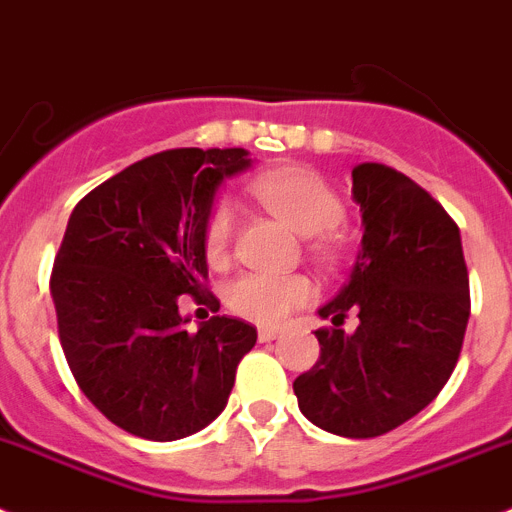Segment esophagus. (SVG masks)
<instances>
[{
	"mask_svg": "<svg viewBox=\"0 0 512 512\" xmlns=\"http://www.w3.org/2000/svg\"><path fill=\"white\" fill-rule=\"evenodd\" d=\"M278 336H280L278 329H267V326H262V329L257 331V339H260V342H273V339H278Z\"/></svg>",
	"mask_w": 512,
	"mask_h": 512,
	"instance_id": "obj_1",
	"label": "esophagus"
}]
</instances>
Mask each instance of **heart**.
<instances>
[{"mask_svg": "<svg viewBox=\"0 0 512 512\" xmlns=\"http://www.w3.org/2000/svg\"><path fill=\"white\" fill-rule=\"evenodd\" d=\"M250 193L280 216L285 224L308 237V252L321 265L334 267L342 260V247L331 229L344 222V201L316 170L288 165V168L262 173L250 183ZM234 234V211L229 201H214L204 219V255L211 265H222L229 255ZM227 306L237 316L255 324L275 326L290 316V311L313 298L311 280L303 275L242 273L224 290Z\"/></svg>", "mask_w": 512, "mask_h": 512, "instance_id": "obj_1", "label": "heart"}]
</instances>
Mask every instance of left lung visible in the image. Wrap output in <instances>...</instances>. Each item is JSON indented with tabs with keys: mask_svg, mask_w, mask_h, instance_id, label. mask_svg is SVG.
<instances>
[{
	"mask_svg": "<svg viewBox=\"0 0 512 512\" xmlns=\"http://www.w3.org/2000/svg\"><path fill=\"white\" fill-rule=\"evenodd\" d=\"M362 252L321 308L319 362L296 377L303 416L347 439H372L421 413L451 377L469 321V275L457 222L418 183L380 163L352 170ZM360 319L344 335L343 319Z\"/></svg>",
	"mask_w": 512,
	"mask_h": 512,
	"instance_id": "obj_1",
	"label": "left lung"
}]
</instances>
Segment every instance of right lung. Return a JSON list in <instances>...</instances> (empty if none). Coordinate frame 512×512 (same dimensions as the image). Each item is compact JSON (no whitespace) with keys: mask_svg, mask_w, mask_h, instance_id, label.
Segmentation results:
<instances>
[{"mask_svg":"<svg viewBox=\"0 0 512 512\" xmlns=\"http://www.w3.org/2000/svg\"><path fill=\"white\" fill-rule=\"evenodd\" d=\"M250 168L242 147H181L137 160L78 201L55 252L50 293L78 388L114 426L176 441L227 405L257 329L211 316L188 331L178 296L209 293L204 219L219 183Z\"/></svg>","mask_w":512,"mask_h":512,"instance_id":"1","label":"right lung"}]
</instances>
